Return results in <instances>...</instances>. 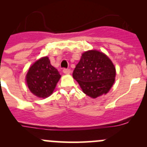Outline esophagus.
Wrapping results in <instances>:
<instances>
[{"label":"esophagus","instance_id":"34e87169","mask_svg":"<svg viewBox=\"0 0 147 147\" xmlns=\"http://www.w3.org/2000/svg\"><path fill=\"white\" fill-rule=\"evenodd\" d=\"M63 73H65V74H69L70 73L71 70L69 69H65H65L63 70Z\"/></svg>","mask_w":147,"mask_h":147}]
</instances>
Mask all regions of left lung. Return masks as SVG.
I'll use <instances>...</instances> for the list:
<instances>
[{
  "label": "left lung",
  "mask_w": 147,
  "mask_h": 147,
  "mask_svg": "<svg viewBox=\"0 0 147 147\" xmlns=\"http://www.w3.org/2000/svg\"><path fill=\"white\" fill-rule=\"evenodd\" d=\"M82 92L92 98L107 94L116 76L115 65L105 54L98 50L82 53L72 73Z\"/></svg>",
  "instance_id": "8db88e82"
}]
</instances>
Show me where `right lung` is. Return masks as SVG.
Masks as SVG:
<instances>
[{
  "instance_id": "add662e5",
  "label": "right lung",
  "mask_w": 147,
  "mask_h": 147,
  "mask_svg": "<svg viewBox=\"0 0 147 147\" xmlns=\"http://www.w3.org/2000/svg\"><path fill=\"white\" fill-rule=\"evenodd\" d=\"M61 75L50 64L48 57H43L31 65L26 80L30 91L40 98L53 94Z\"/></svg>"
}]
</instances>
